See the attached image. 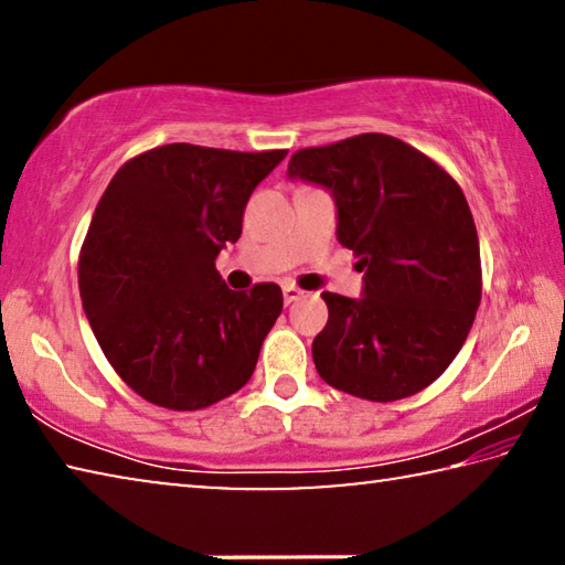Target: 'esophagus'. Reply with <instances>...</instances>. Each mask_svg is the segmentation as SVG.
I'll return each instance as SVG.
<instances>
[{"label":"esophagus","instance_id":"34e87169","mask_svg":"<svg viewBox=\"0 0 565 565\" xmlns=\"http://www.w3.org/2000/svg\"><path fill=\"white\" fill-rule=\"evenodd\" d=\"M301 296H303V291L299 289V286H294V284H284V301H286V303L299 301Z\"/></svg>","mask_w":565,"mask_h":565}]
</instances>
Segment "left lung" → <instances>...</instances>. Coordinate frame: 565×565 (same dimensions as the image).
<instances>
[{
  "instance_id": "8db88e82",
  "label": "left lung",
  "mask_w": 565,
  "mask_h": 565,
  "mask_svg": "<svg viewBox=\"0 0 565 565\" xmlns=\"http://www.w3.org/2000/svg\"><path fill=\"white\" fill-rule=\"evenodd\" d=\"M289 177L331 191L337 238L363 271L361 299L321 294L329 321L311 347L319 376L379 404L431 386L481 303V252L461 186L388 134L299 149Z\"/></svg>"
}]
</instances>
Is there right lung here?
<instances>
[{
    "instance_id": "right-lung-1",
    "label": "right lung",
    "mask_w": 565,
    "mask_h": 565,
    "mask_svg": "<svg viewBox=\"0 0 565 565\" xmlns=\"http://www.w3.org/2000/svg\"><path fill=\"white\" fill-rule=\"evenodd\" d=\"M286 157L164 145L104 191L79 254V294L104 356L149 404L199 411L252 379L284 309L276 284L232 291L216 256L252 191Z\"/></svg>"
}]
</instances>
